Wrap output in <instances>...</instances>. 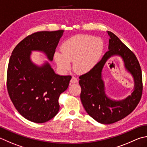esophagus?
<instances>
[{
  "label": "esophagus",
  "instance_id": "esophagus-1",
  "mask_svg": "<svg viewBox=\"0 0 147 147\" xmlns=\"http://www.w3.org/2000/svg\"><path fill=\"white\" fill-rule=\"evenodd\" d=\"M71 83H78V79L76 78V77H74V76H73L72 77V78H71Z\"/></svg>",
  "mask_w": 147,
  "mask_h": 147
}]
</instances>
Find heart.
<instances>
[{"instance_id":"obj_1","label":"heart","mask_w":147,"mask_h":147,"mask_svg":"<svg viewBox=\"0 0 147 147\" xmlns=\"http://www.w3.org/2000/svg\"><path fill=\"white\" fill-rule=\"evenodd\" d=\"M104 44L102 39L88 35H77L66 40L61 51L54 53V60L60 70L70 69L73 61L74 69L81 74L92 69L101 57Z\"/></svg>"}]
</instances>
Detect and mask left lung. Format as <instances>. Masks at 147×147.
I'll return each mask as SVG.
<instances>
[{"instance_id": "8db88e82", "label": "left lung", "mask_w": 147, "mask_h": 147, "mask_svg": "<svg viewBox=\"0 0 147 147\" xmlns=\"http://www.w3.org/2000/svg\"><path fill=\"white\" fill-rule=\"evenodd\" d=\"M108 51L92 69L79 77L82 88L80 99L85 111L92 118L102 124H110L122 120L133 111L142 97V74L140 64L135 55L111 32ZM119 56L124 62L125 69L133 77L134 88L131 95L124 99L115 100L105 94L102 69L111 57Z\"/></svg>"}]
</instances>
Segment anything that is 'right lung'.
<instances>
[{
  "instance_id": "1",
  "label": "right lung",
  "mask_w": 147,
  "mask_h": 147,
  "mask_svg": "<svg viewBox=\"0 0 147 147\" xmlns=\"http://www.w3.org/2000/svg\"><path fill=\"white\" fill-rule=\"evenodd\" d=\"M63 30L42 31L26 37L14 48L9 61L7 88L14 106L26 119L44 123L59 111L60 95L67 88L71 76L55 73L48 61L32 62V51H39L52 61Z\"/></svg>"
}]
</instances>
